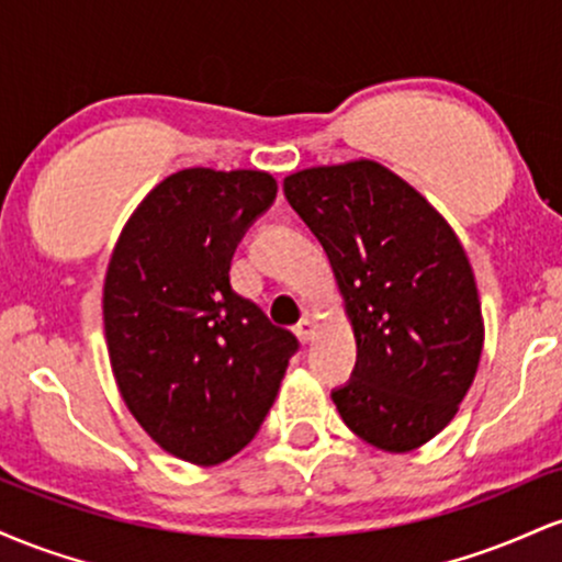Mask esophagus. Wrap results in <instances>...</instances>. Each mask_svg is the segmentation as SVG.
I'll return each mask as SVG.
<instances>
[{"label":"esophagus","mask_w":562,"mask_h":562,"mask_svg":"<svg viewBox=\"0 0 562 562\" xmlns=\"http://www.w3.org/2000/svg\"><path fill=\"white\" fill-rule=\"evenodd\" d=\"M314 330H317V325H314L312 319H301L299 325H295V335H299L301 344H308V340L314 338Z\"/></svg>","instance_id":"obj_1"}]
</instances>
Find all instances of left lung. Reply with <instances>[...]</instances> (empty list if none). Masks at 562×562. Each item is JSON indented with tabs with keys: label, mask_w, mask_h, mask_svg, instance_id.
Here are the masks:
<instances>
[{
	"label": "left lung",
	"mask_w": 562,
	"mask_h": 562,
	"mask_svg": "<svg viewBox=\"0 0 562 562\" xmlns=\"http://www.w3.org/2000/svg\"><path fill=\"white\" fill-rule=\"evenodd\" d=\"M288 203L325 248L357 338L340 417L383 451L447 428L481 362L479 288L460 240L402 177L351 160L290 173Z\"/></svg>",
	"instance_id": "8db88e82"
}]
</instances>
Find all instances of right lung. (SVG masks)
Returning <instances> with one entry per match:
<instances>
[{
  "label": "right lung",
  "instance_id": "obj_1",
  "mask_svg": "<svg viewBox=\"0 0 562 562\" xmlns=\"http://www.w3.org/2000/svg\"><path fill=\"white\" fill-rule=\"evenodd\" d=\"M267 171L184 169L115 243L102 317L121 396L147 436L218 465L259 434L299 340L229 285L250 224L274 203Z\"/></svg>",
  "mask_w": 562,
  "mask_h": 562
}]
</instances>
